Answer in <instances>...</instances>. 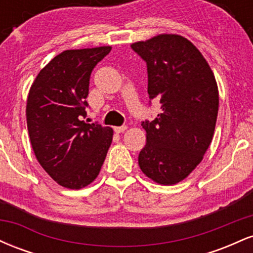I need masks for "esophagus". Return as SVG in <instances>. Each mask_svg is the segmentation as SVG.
I'll return each mask as SVG.
<instances>
[{
    "label": "esophagus",
    "instance_id": "esophagus-1",
    "mask_svg": "<svg viewBox=\"0 0 253 253\" xmlns=\"http://www.w3.org/2000/svg\"><path fill=\"white\" fill-rule=\"evenodd\" d=\"M127 129L126 126H118V127H114V130L117 133H124L125 130Z\"/></svg>",
    "mask_w": 253,
    "mask_h": 253
}]
</instances>
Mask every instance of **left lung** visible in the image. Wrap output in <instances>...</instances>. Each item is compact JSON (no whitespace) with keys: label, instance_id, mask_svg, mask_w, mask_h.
I'll list each match as a JSON object with an SVG mask.
<instances>
[{"label":"left lung","instance_id":"left-lung-1","mask_svg":"<svg viewBox=\"0 0 253 253\" xmlns=\"http://www.w3.org/2000/svg\"><path fill=\"white\" fill-rule=\"evenodd\" d=\"M130 47L146 63L147 92L162 109L155 120L141 123L146 145L139 167L159 184H176L201 163L213 139L219 110L215 77L201 52L181 36L161 34Z\"/></svg>","mask_w":253,"mask_h":253}]
</instances>
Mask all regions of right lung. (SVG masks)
I'll list each match as a JSON object with an SVG mask.
<instances>
[{
    "label": "right lung",
    "instance_id": "right-lung-1",
    "mask_svg": "<svg viewBox=\"0 0 253 253\" xmlns=\"http://www.w3.org/2000/svg\"><path fill=\"white\" fill-rule=\"evenodd\" d=\"M110 46L66 50L51 60L32 84L26 106L34 155L62 187L81 189L100 173L113 129L88 124L85 98L91 71Z\"/></svg>",
    "mask_w": 253,
    "mask_h": 253
}]
</instances>
